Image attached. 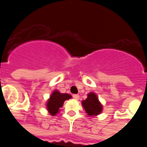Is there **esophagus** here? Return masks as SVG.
<instances>
[{"label":"esophagus","instance_id":"34e87169","mask_svg":"<svg viewBox=\"0 0 147 147\" xmlns=\"http://www.w3.org/2000/svg\"><path fill=\"white\" fill-rule=\"evenodd\" d=\"M73 98H75V99H76V100H78L79 98H80V96H79L78 94H74L73 95Z\"/></svg>","mask_w":147,"mask_h":147}]
</instances>
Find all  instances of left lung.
Returning a JSON list of instances; mask_svg holds the SVG:
<instances>
[{
    "label": "left lung",
    "instance_id": "left-lung-1",
    "mask_svg": "<svg viewBox=\"0 0 147 147\" xmlns=\"http://www.w3.org/2000/svg\"><path fill=\"white\" fill-rule=\"evenodd\" d=\"M82 105L85 112L89 115H98L102 110V106L98 102L96 95L93 93L88 95V98L82 102Z\"/></svg>",
    "mask_w": 147,
    "mask_h": 147
}]
</instances>
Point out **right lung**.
<instances>
[{
    "label": "right lung",
    "mask_w": 147,
    "mask_h": 147,
    "mask_svg": "<svg viewBox=\"0 0 147 147\" xmlns=\"http://www.w3.org/2000/svg\"><path fill=\"white\" fill-rule=\"evenodd\" d=\"M71 98V96L67 93H60L56 90L51 96L47 104V108L51 115H54L59 112V107L63 105L65 100Z\"/></svg>",
    "instance_id": "right-lung-1"
}]
</instances>
